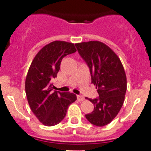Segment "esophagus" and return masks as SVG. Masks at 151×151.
<instances>
[{"label": "esophagus", "mask_w": 151, "mask_h": 151, "mask_svg": "<svg viewBox=\"0 0 151 151\" xmlns=\"http://www.w3.org/2000/svg\"><path fill=\"white\" fill-rule=\"evenodd\" d=\"M77 98H78V99L79 101H83L85 99V97L83 96H81V95H78V96H77Z\"/></svg>", "instance_id": "1"}]
</instances>
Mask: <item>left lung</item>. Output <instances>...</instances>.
<instances>
[{"mask_svg":"<svg viewBox=\"0 0 151 151\" xmlns=\"http://www.w3.org/2000/svg\"><path fill=\"white\" fill-rule=\"evenodd\" d=\"M78 53L89 67L92 83L99 97L88 99L94 104L92 113L85 115L91 124L104 126L119 113L127 89L126 74L115 52L98 41L75 44Z\"/></svg>","mask_w":151,"mask_h":151,"instance_id":"obj_1","label":"left lung"}]
</instances>
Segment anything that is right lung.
I'll return each mask as SVG.
<instances>
[{"label":"right lung","mask_w":151,"mask_h":151,"mask_svg":"<svg viewBox=\"0 0 151 151\" xmlns=\"http://www.w3.org/2000/svg\"><path fill=\"white\" fill-rule=\"evenodd\" d=\"M74 44L55 41L37 52L27 73L25 89L32 112L46 126L59 124L66 114L77 96L70 92L53 91L52 80L56 78L62 59L76 52Z\"/></svg>","instance_id":"right-lung-1"}]
</instances>
